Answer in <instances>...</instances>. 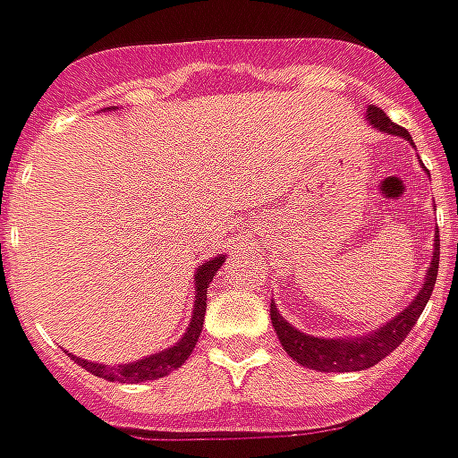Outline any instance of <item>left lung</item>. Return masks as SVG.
<instances>
[{
  "instance_id": "1",
  "label": "left lung",
  "mask_w": 458,
  "mask_h": 458,
  "mask_svg": "<svg viewBox=\"0 0 458 458\" xmlns=\"http://www.w3.org/2000/svg\"><path fill=\"white\" fill-rule=\"evenodd\" d=\"M367 119L369 124H375L377 130L387 134H397L411 140L408 130H403L400 124H395L390 116L385 114L377 106L367 109ZM413 142V140H411ZM441 242L436 237V252H433L431 267L426 275V283L420 293L415 295V301L405 308L397 318H393L390 324H385L375 334H367L361 339H318V336H308L301 334L298 328H293L280 313L275 303H270V316H273V326L277 339L283 344V349L288 352V357L303 364L308 369H318V372H360L367 367H375L377 361H382L387 354H393L400 344L405 342V336L411 334V328L415 321L420 318L426 303L431 301L433 285H436V275H438V252Z\"/></svg>"
}]
</instances>
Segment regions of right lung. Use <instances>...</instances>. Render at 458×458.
Returning <instances> with one entry per match:
<instances>
[{
    "label": "right lung",
    "instance_id": "obj_1",
    "mask_svg": "<svg viewBox=\"0 0 458 458\" xmlns=\"http://www.w3.org/2000/svg\"><path fill=\"white\" fill-rule=\"evenodd\" d=\"M224 257H216V259H208L203 262L196 273V303H193V318H191V326L183 334V339L170 346L160 354H152V357H145V360L134 361V364H127V367H104V364H94V361L79 360L73 357L76 364H81L86 372L97 375V377L112 379V382H145V379H157L170 375L173 369H178L193 352V346L199 342L203 328V313H206V288L208 283L214 280V275L221 267Z\"/></svg>",
    "mask_w": 458,
    "mask_h": 458
}]
</instances>
